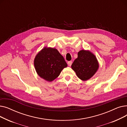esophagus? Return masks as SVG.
<instances>
[{"label":"esophagus","mask_w":127,"mask_h":127,"mask_svg":"<svg viewBox=\"0 0 127 127\" xmlns=\"http://www.w3.org/2000/svg\"><path fill=\"white\" fill-rule=\"evenodd\" d=\"M72 62L71 61H68V62H67V64H68V66H70L71 65V64H72Z\"/></svg>","instance_id":"obj_1"}]
</instances>
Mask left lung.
<instances>
[{
	"mask_svg": "<svg viewBox=\"0 0 127 127\" xmlns=\"http://www.w3.org/2000/svg\"><path fill=\"white\" fill-rule=\"evenodd\" d=\"M96 57L89 51L82 50L78 53V58L71 65L79 78L83 81L90 79L98 68Z\"/></svg>",
	"mask_w": 127,
	"mask_h": 127,
	"instance_id": "8db88e82",
	"label": "left lung"
}]
</instances>
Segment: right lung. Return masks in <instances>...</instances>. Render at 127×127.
Wrapping results in <instances>:
<instances>
[{
	"instance_id": "add662e5",
	"label": "right lung",
	"mask_w": 127,
	"mask_h": 127,
	"mask_svg": "<svg viewBox=\"0 0 127 127\" xmlns=\"http://www.w3.org/2000/svg\"><path fill=\"white\" fill-rule=\"evenodd\" d=\"M34 64L38 76L48 81L56 79L62 69L67 66L57 49L46 47L36 55Z\"/></svg>"
}]
</instances>
